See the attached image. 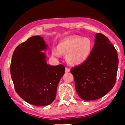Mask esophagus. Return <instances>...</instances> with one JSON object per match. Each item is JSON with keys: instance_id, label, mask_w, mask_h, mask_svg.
Wrapping results in <instances>:
<instances>
[{"instance_id": "34e87169", "label": "esophagus", "mask_w": 125, "mask_h": 125, "mask_svg": "<svg viewBox=\"0 0 125 125\" xmlns=\"http://www.w3.org/2000/svg\"><path fill=\"white\" fill-rule=\"evenodd\" d=\"M70 71V69L68 68H65V73H69Z\"/></svg>"}]
</instances>
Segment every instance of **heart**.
Returning <instances> with one entry per match:
<instances>
[{"mask_svg": "<svg viewBox=\"0 0 125 125\" xmlns=\"http://www.w3.org/2000/svg\"><path fill=\"white\" fill-rule=\"evenodd\" d=\"M93 50V41L89 37L75 36L68 37L59 43L51 50L53 57L59 59L66 55V60L73 66L83 63L90 57Z\"/></svg>", "mask_w": 125, "mask_h": 125, "instance_id": "heart-1", "label": "heart"}]
</instances>
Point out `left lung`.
Here are the masks:
<instances>
[{
    "label": "left lung",
    "mask_w": 125,
    "mask_h": 125,
    "mask_svg": "<svg viewBox=\"0 0 125 125\" xmlns=\"http://www.w3.org/2000/svg\"><path fill=\"white\" fill-rule=\"evenodd\" d=\"M118 65L114 46L105 36L97 33L90 57L71 70L79 96L86 101L103 97L115 85Z\"/></svg>",
    "instance_id": "left-lung-1"
}]
</instances>
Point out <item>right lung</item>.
<instances>
[{
	"mask_svg": "<svg viewBox=\"0 0 125 125\" xmlns=\"http://www.w3.org/2000/svg\"><path fill=\"white\" fill-rule=\"evenodd\" d=\"M48 45L41 36L31 37L16 47L10 73L15 90L28 103L46 106L54 100L59 81L65 73L62 65L46 63Z\"/></svg>",
	"mask_w": 125,
	"mask_h": 125,
	"instance_id": "add662e5",
	"label": "right lung"
}]
</instances>
